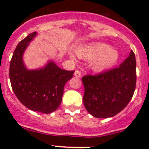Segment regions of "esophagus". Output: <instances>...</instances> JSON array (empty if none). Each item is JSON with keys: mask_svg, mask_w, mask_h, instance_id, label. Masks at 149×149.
<instances>
[{"mask_svg": "<svg viewBox=\"0 0 149 149\" xmlns=\"http://www.w3.org/2000/svg\"><path fill=\"white\" fill-rule=\"evenodd\" d=\"M74 76H76V77L81 78V76H82L81 71H80L79 70H76V71H75V73H74Z\"/></svg>", "mask_w": 149, "mask_h": 149, "instance_id": "1", "label": "esophagus"}]
</instances>
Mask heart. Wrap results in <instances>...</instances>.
Wrapping results in <instances>:
<instances>
[{
	"instance_id": "1",
	"label": "heart",
	"mask_w": 149,
	"mask_h": 149,
	"mask_svg": "<svg viewBox=\"0 0 149 149\" xmlns=\"http://www.w3.org/2000/svg\"><path fill=\"white\" fill-rule=\"evenodd\" d=\"M77 54L81 58L93 60L92 67L96 70H102L118 62L119 52L104 43H95L80 47Z\"/></svg>"
}]
</instances>
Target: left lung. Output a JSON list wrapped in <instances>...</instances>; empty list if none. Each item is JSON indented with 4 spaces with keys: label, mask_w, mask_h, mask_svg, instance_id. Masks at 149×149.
Segmentation results:
<instances>
[{
    "label": "left lung",
    "mask_w": 149,
    "mask_h": 149,
    "mask_svg": "<svg viewBox=\"0 0 149 149\" xmlns=\"http://www.w3.org/2000/svg\"><path fill=\"white\" fill-rule=\"evenodd\" d=\"M84 104L97 118L113 117L131 100L136 86V56L131 51L119 67L82 77Z\"/></svg>",
    "instance_id": "1"
}]
</instances>
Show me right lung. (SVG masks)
I'll use <instances>...</instances> for the list:
<instances>
[{"label": "right lung", "mask_w": 149, "mask_h": 149, "mask_svg": "<svg viewBox=\"0 0 149 149\" xmlns=\"http://www.w3.org/2000/svg\"><path fill=\"white\" fill-rule=\"evenodd\" d=\"M36 34V31L29 34L16 46L10 63V81L22 104L31 110L49 114L61 104L65 84L73 77L75 70L61 69L53 62L44 68L28 70L22 55Z\"/></svg>", "instance_id": "obj_1"}]
</instances>
